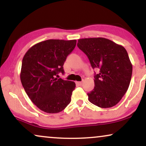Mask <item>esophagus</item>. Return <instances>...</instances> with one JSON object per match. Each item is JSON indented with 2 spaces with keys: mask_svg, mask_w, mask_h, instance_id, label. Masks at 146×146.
Listing matches in <instances>:
<instances>
[{
  "mask_svg": "<svg viewBox=\"0 0 146 146\" xmlns=\"http://www.w3.org/2000/svg\"><path fill=\"white\" fill-rule=\"evenodd\" d=\"M76 84L77 85H79V86H81V85H83V82H82V81H77Z\"/></svg>",
  "mask_w": 146,
  "mask_h": 146,
  "instance_id": "1",
  "label": "esophagus"
}]
</instances>
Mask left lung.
I'll return each mask as SVG.
<instances>
[{
    "instance_id": "1",
    "label": "left lung",
    "mask_w": 146,
    "mask_h": 146,
    "mask_svg": "<svg viewBox=\"0 0 146 146\" xmlns=\"http://www.w3.org/2000/svg\"><path fill=\"white\" fill-rule=\"evenodd\" d=\"M77 46L87 56L95 75V87L87 93L91 104L109 108L119 102L129 87L132 64L123 46L106 38H85L78 40Z\"/></svg>"
}]
</instances>
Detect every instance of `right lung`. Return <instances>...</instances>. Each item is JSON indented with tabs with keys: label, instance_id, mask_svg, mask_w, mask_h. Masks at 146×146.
Here are the masks:
<instances>
[{
	"label": "right lung",
	"instance_id": "add662e5",
	"mask_svg": "<svg viewBox=\"0 0 146 146\" xmlns=\"http://www.w3.org/2000/svg\"><path fill=\"white\" fill-rule=\"evenodd\" d=\"M76 42V40H44L31 46L23 57L21 83L32 102L44 112H61L71 102L75 82L56 76L64 73L63 64Z\"/></svg>",
	"mask_w": 146,
	"mask_h": 146
}]
</instances>
